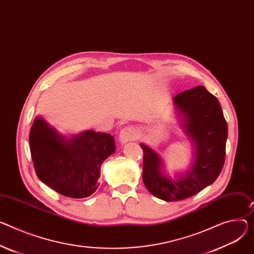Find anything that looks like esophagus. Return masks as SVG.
<instances>
[{
	"label": "esophagus",
	"mask_w": 254,
	"mask_h": 254,
	"mask_svg": "<svg viewBox=\"0 0 254 254\" xmlns=\"http://www.w3.org/2000/svg\"><path fill=\"white\" fill-rule=\"evenodd\" d=\"M136 137V131L132 127H126L120 131V142L126 144L129 141H133Z\"/></svg>",
	"instance_id": "1"
}]
</instances>
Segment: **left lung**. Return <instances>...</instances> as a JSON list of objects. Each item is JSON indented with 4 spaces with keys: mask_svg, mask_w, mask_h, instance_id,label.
I'll list each match as a JSON object with an SVG mask.
<instances>
[{
    "mask_svg": "<svg viewBox=\"0 0 254 254\" xmlns=\"http://www.w3.org/2000/svg\"><path fill=\"white\" fill-rule=\"evenodd\" d=\"M174 105L183 128L194 145V161L190 171L173 180L161 172V158L141 144L144 151L143 181L156 197L177 201L190 197L212 184L220 175L226 156L227 123L219 100L203 86L177 94Z\"/></svg>",
    "mask_w": 254,
    "mask_h": 254,
    "instance_id": "obj_1",
    "label": "left lung"
}]
</instances>
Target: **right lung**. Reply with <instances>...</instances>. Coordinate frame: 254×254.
<instances>
[{
    "label": "right lung",
    "instance_id": "add662e5",
    "mask_svg": "<svg viewBox=\"0 0 254 254\" xmlns=\"http://www.w3.org/2000/svg\"><path fill=\"white\" fill-rule=\"evenodd\" d=\"M37 177L62 195L84 198L99 187L100 167L115 151L110 133L87 130L66 139L40 117L29 133Z\"/></svg>",
    "mask_w": 254,
    "mask_h": 254
}]
</instances>
